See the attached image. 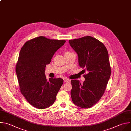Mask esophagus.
Wrapping results in <instances>:
<instances>
[{"instance_id":"esophagus-1","label":"esophagus","mask_w":131,"mask_h":131,"mask_svg":"<svg viewBox=\"0 0 131 131\" xmlns=\"http://www.w3.org/2000/svg\"><path fill=\"white\" fill-rule=\"evenodd\" d=\"M64 82L66 83H70L71 81L70 80H69V79H65L64 80Z\"/></svg>"}]
</instances>
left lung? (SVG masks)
Instances as JSON below:
<instances>
[{
    "mask_svg": "<svg viewBox=\"0 0 131 131\" xmlns=\"http://www.w3.org/2000/svg\"><path fill=\"white\" fill-rule=\"evenodd\" d=\"M69 42L78 57L79 66L84 69L85 81H71L72 101L82 108H89L98 102L106 89L111 74L106 47L97 39L85 36L69 40Z\"/></svg>",
    "mask_w": 131,
    "mask_h": 131,
    "instance_id": "8db88e82",
    "label": "left lung"
}]
</instances>
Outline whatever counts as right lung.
<instances>
[{"mask_svg":"<svg viewBox=\"0 0 131 131\" xmlns=\"http://www.w3.org/2000/svg\"><path fill=\"white\" fill-rule=\"evenodd\" d=\"M66 42L40 36L26 42L20 49L15 67L19 89L35 108H46L55 101L63 80L61 78H49L47 81L45 69Z\"/></svg>","mask_w":131,"mask_h":131,"instance_id":"add662e5","label":"right lung"}]
</instances>
